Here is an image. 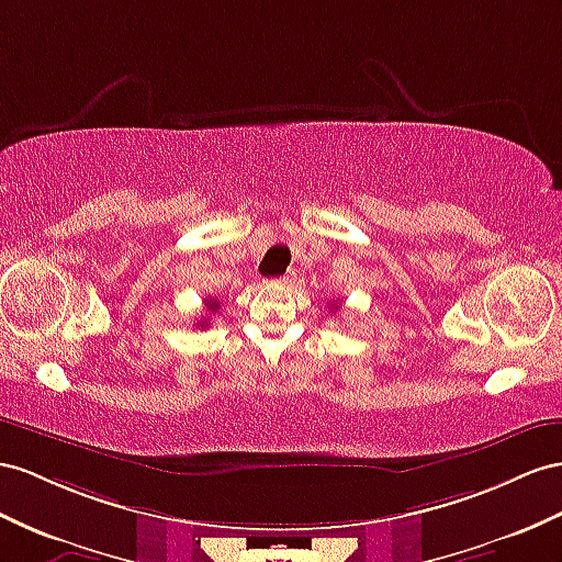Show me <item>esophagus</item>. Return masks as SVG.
<instances>
[{
  "mask_svg": "<svg viewBox=\"0 0 562 562\" xmlns=\"http://www.w3.org/2000/svg\"><path fill=\"white\" fill-rule=\"evenodd\" d=\"M276 284H282V286H286V284H292L294 282V272H284V276H280V278H276L272 280Z\"/></svg>",
  "mask_w": 562,
  "mask_h": 562,
  "instance_id": "esophagus-1",
  "label": "esophagus"
}]
</instances>
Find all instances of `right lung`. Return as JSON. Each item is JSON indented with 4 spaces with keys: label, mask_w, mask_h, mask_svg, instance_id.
I'll return each mask as SVG.
<instances>
[{
    "label": "right lung",
    "mask_w": 562,
    "mask_h": 562,
    "mask_svg": "<svg viewBox=\"0 0 562 562\" xmlns=\"http://www.w3.org/2000/svg\"><path fill=\"white\" fill-rule=\"evenodd\" d=\"M204 304H206V308H209V311H215V308H218V301H211V299H206V301H204ZM196 325H201V327H206V323H196Z\"/></svg>",
    "instance_id": "obj_1"
}]
</instances>
